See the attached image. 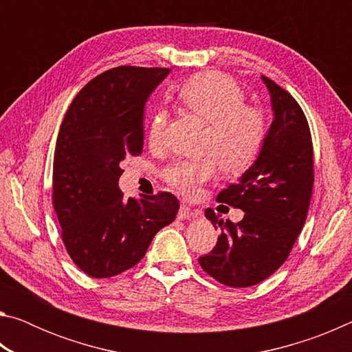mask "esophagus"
<instances>
[{
    "label": "esophagus",
    "mask_w": 352,
    "mask_h": 352,
    "mask_svg": "<svg viewBox=\"0 0 352 352\" xmlns=\"http://www.w3.org/2000/svg\"><path fill=\"white\" fill-rule=\"evenodd\" d=\"M201 216V211L200 210H190L188 205H182L180 210H178L177 217L180 220H189V219H194V217H199Z\"/></svg>",
    "instance_id": "esophagus-1"
}]
</instances>
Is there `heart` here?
I'll return each instance as SVG.
<instances>
[{
  "instance_id": "1",
  "label": "heart",
  "mask_w": 352,
  "mask_h": 352,
  "mask_svg": "<svg viewBox=\"0 0 352 352\" xmlns=\"http://www.w3.org/2000/svg\"><path fill=\"white\" fill-rule=\"evenodd\" d=\"M177 98L188 111L208 122L200 160H177L163 170V178L183 197H197L205 183L217 174L242 175L258 162L265 146L267 118L262 109L245 104L236 80L216 71L195 74L178 88ZM168 113L157 110L147 129V141L160 147L164 141Z\"/></svg>"
}]
</instances>
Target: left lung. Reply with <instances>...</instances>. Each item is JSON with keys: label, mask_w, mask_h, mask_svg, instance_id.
Returning a JSON list of instances; mask_svg holds the SVG:
<instances>
[{"label": "left lung", "mask_w": 352, "mask_h": 352, "mask_svg": "<svg viewBox=\"0 0 352 352\" xmlns=\"http://www.w3.org/2000/svg\"><path fill=\"white\" fill-rule=\"evenodd\" d=\"M272 96L273 122L261 157L217 201L239 208L241 222H223L208 208L206 219L222 230L211 253L199 262L208 275L228 287H250L273 275L305 226L314 186L311 129L300 104L262 76Z\"/></svg>", "instance_id": "8db88e82"}]
</instances>
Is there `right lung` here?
Instances as JSON below:
<instances>
[{"label":"right lung","mask_w":352,"mask_h":352,"mask_svg":"<svg viewBox=\"0 0 352 352\" xmlns=\"http://www.w3.org/2000/svg\"><path fill=\"white\" fill-rule=\"evenodd\" d=\"M168 68L124 67L99 74L63 118L52 166V205L65 248L93 278H111L144 258L155 234L174 222V194L124 199L121 162L141 155L144 104Z\"/></svg>","instance_id":"obj_1"}]
</instances>
